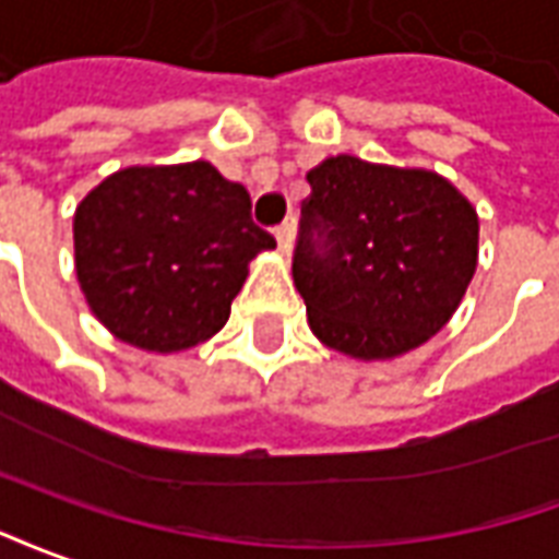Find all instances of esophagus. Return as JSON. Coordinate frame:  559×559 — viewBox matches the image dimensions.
Masks as SVG:
<instances>
[{"label":"esophagus","instance_id":"esophagus-1","mask_svg":"<svg viewBox=\"0 0 559 559\" xmlns=\"http://www.w3.org/2000/svg\"><path fill=\"white\" fill-rule=\"evenodd\" d=\"M276 243H280V250L288 255L292 252V243H295V214H288V217L276 226Z\"/></svg>","mask_w":559,"mask_h":559}]
</instances>
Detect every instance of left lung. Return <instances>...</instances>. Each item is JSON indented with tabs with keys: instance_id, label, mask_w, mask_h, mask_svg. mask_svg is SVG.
<instances>
[{
	"instance_id": "obj_1",
	"label": "left lung",
	"mask_w": 559,
	"mask_h": 559,
	"mask_svg": "<svg viewBox=\"0 0 559 559\" xmlns=\"http://www.w3.org/2000/svg\"><path fill=\"white\" fill-rule=\"evenodd\" d=\"M292 274L309 328L360 360L417 348L476 271L479 219L441 175L330 157L307 175Z\"/></svg>"
}]
</instances>
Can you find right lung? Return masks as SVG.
Returning <instances> with one entry per match:
<instances>
[{
  "label": "right lung",
  "mask_w": 559,
  "mask_h": 559,
  "mask_svg": "<svg viewBox=\"0 0 559 559\" xmlns=\"http://www.w3.org/2000/svg\"><path fill=\"white\" fill-rule=\"evenodd\" d=\"M250 207V193L205 160L109 175L73 217L76 276L92 312L148 352L214 336L250 259L276 247Z\"/></svg>",
  "instance_id": "obj_1"
}]
</instances>
